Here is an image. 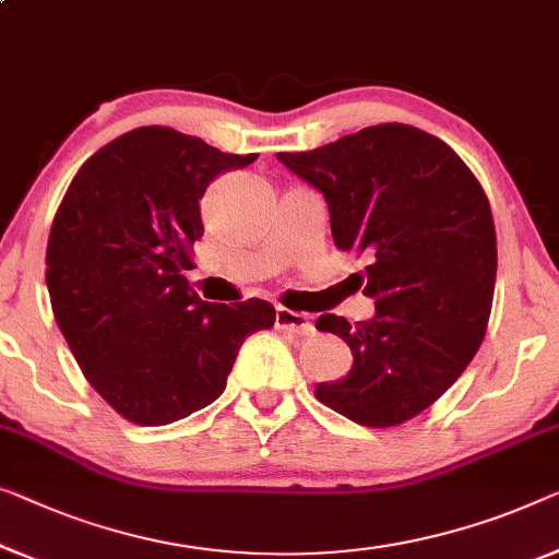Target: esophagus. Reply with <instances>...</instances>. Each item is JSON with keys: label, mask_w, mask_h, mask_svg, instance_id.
<instances>
[{"label": "esophagus", "mask_w": 559, "mask_h": 559, "mask_svg": "<svg viewBox=\"0 0 559 559\" xmlns=\"http://www.w3.org/2000/svg\"><path fill=\"white\" fill-rule=\"evenodd\" d=\"M276 329L296 333V336H311L313 323L308 319V313L290 311V308H278L276 311Z\"/></svg>", "instance_id": "esophagus-1"}]
</instances>
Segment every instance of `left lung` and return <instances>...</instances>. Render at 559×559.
<instances>
[{"label":"left lung","instance_id":"left-lung-1","mask_svg":"<svg viewBox=\"0 0 559 559\" xmlns=\"http://www.w3.org/2000/svg\"><path fill=\"white\" fill-rule=\"evenodd\" d=\"M278 160L326 195L333 243L366 255L364 294L377 301L356 326L316 321L354 366L313 394L361 427H399L462 377L487 333L497 236L485 188L444 140L402 122Z\"/></svg>","mask_w":559,"mask_h":559}]
</instances>
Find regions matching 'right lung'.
<instances>
[{
    "mask_svg": "<svg viewBox=\"0 0 559 559\" xmlns=\"http://www.w3.org/2000/svg\"><path fill=\"white\" fill-rule=\"evenodd\" d=\"M255 157L147 124L90 155L67 188L47 240L49 301L122 419L163 427L213 404L243 341L276 323L269 301L205 304L182 276L195 269L207 182Z\"/></svg>",
    "mask_w": 559,
    "mask_h": 559,
    "instance_id": "obj_1",
    "label": "right lung"
}]
</instances>
